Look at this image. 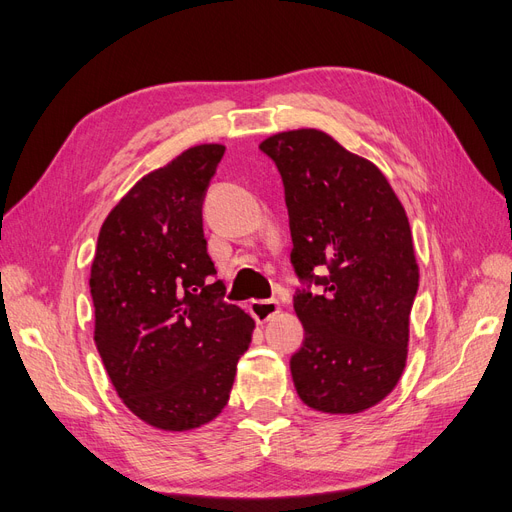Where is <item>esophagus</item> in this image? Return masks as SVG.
Here are the masks:
<instances>
[{
  "label": "esophagus",
  "instance_id": "obj_1",
  "mask_svg": "<svg viewBox=\"0 0 512 512\" xmlns=\"http://www.w3.org/2000/svg\"><path fill=\"white\" fill-rule=\"evenodd\" d=\"M278 302L276 300H253L251 302V315L257 319V323H266L274 315H278Z\"/></svg>",
  "mask_w": 512,
  "mask_h": 512
}]
</instances>
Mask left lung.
Masks as SVG:
<instances>
[{
  "label": "left lung",
  "mask_w": 512,
  "mask_h": 512,
  "mask_svg": "<svg viewBox=\"0 0 512 512\" xmlns=\"http://www.w3.org/2000/svg\"><path fill=\"white\" fill-rule=\"evenodd\" d=\"M259 148L283 176L295 274L321 287L293 298L304 325L295 391L319 412L357 415L385 400L406 366L419 289L406 210L372 161L321 129L280 131Z\"/></svg>",
  "instance_id": "8db88e82"
}]
</instances>
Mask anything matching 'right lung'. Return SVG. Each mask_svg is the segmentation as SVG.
Instances as JSON below:
<instances>
[{"mask_svg": "<svg viewBox=\"0 0 512 512\" xmlns=\"http://www.w3.org/2000/svg\"><path fill=\"white\" fill-rule=\"evenodd\" d=\"M225 153L197 144L142 176L106 217L91 263L95 344L123 404L187 432L227 406L255 321L223 302L202 202Z\"/></svg>", "mask_w": 512, "mask_h": 512, "instance_id": "1", "label": "right lung"}]
</instances>
